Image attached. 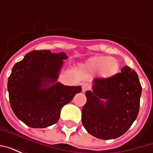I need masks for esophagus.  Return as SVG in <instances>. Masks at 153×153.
<instances>
[{"label": "esophagus", "mask_w": 153, "mask_h": 153, "mask_svg": "<svg viewBox=\"0 0 153 153\" xmlns=\"http://www.w3.org/2000/svg\"><path fill=\"white\" fill-rule=\"evenodd\" d=\"M90 88V85L88 83H83V85H82V91L83 92H86L87 90H88Z\"/></svg>", "instance_id": "esophagus-1"}]
</instances>
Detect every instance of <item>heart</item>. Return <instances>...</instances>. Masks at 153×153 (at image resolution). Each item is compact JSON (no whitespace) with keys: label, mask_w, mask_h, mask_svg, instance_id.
I'll return each instance as SVG.
<instances>
[{"label":"heart","mask_w":153,"mask_h":153,"mask_svg":"<svg viewBox=\"0 0 153 153\" xmlns=\"http://www.w3.org/2000/svg\"><path fill=\"white\" fill-rule=\"evenodd\" d=\"M84 70L89 73H96L99 70V76L104 79H109L115 76L120 70L119 61L107 56H94L83 65Z\"/></svg>","instance_id":"1"}]
</instances>
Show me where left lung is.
<instances>
[{
  "label": "left lung",
  "mask_w": 153,
  "mask_h": 153,
  "mask_svg": "<svg viewBox=\"0 0 153 153\" xmlns=\"http://www.w3.org/2000/svg\"><path fill=\"white\" fill-rule=\"evenodd\" d=\"M142 87L138 76L128 66L109 79H95L87 91L82 124L100 139L119 138L130 128L139 111Z\"/></svg>",
  "instance_id": "8db88e82"
}]
</instances>
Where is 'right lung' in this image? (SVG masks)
I'll return each mask as SVG.
<instances>
[{
	"mask_svg": "<svg viewBox=\"0 0 153 153\" xmlns=\"http://www.w3.org/2000/svg\"><path fill=\"white\" fill-rule=\"evenodd\" d=\"M65 52L33 51L15 64L9 77L10 103L15 115L31 128L56 124L65 105L81 92V86H65L56 82Z\"/></svg>",
	"mask_w": 153,
	"mask_h": 153,
	"instance_id": "right-lung-1",
	"label": "right lung"
}]
</instances>
